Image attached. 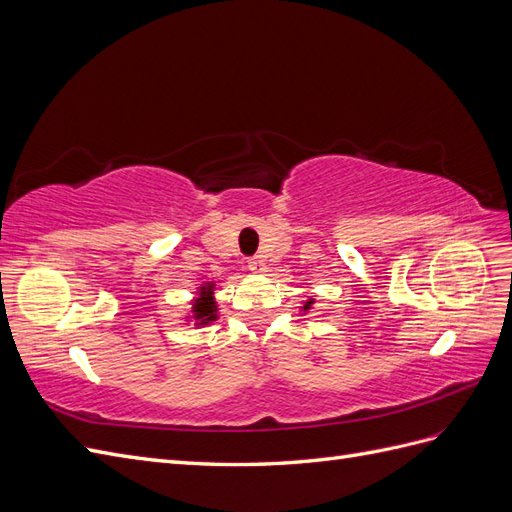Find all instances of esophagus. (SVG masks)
Masks as SVG:
<instances>
[{
	"mask_svg": "<svg viewBox=\"0 0 512 512\" xmlns=\"http://www.w3.org/2000/svg\"><path fill=\"white\" fill-rule=\"evenodd\" d=\"M247 267H250V271H254V273H265V260H262L260 256H256V258H252L250 262H247Z\"/></svg>",
	"mask_w": 512,
	"mask_h": 512,
	"instance_id": "34e87169",
	"label": "esophagus"
}]
</instances>
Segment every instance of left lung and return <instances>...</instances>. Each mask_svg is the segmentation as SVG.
Instances as JSON below:
<instances>
[{"mask_svg":"<svg viewBox=\"0 0 512 512\" xmlns=\"http://www.w3.org/2000/svg\"><path fill=\"white\" fill-rule=\"evenodd\" d=\"M314 303H316L314 299H307V301L303 303V307H301V312H309V309H312V307H314Z\"/></svg>","mask_w":512,"mask_h":512,"instance_id":"left-lung-1","label":"left lung"}]
</instances>
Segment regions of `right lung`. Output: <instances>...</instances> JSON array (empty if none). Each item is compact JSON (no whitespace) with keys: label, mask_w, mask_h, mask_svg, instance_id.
I'll list each match as a JSON object with an SVG mask.
<instances>
[{"label":"right lung","mask_w":512,"mask_h":512,"mask_svg":"<svg viewBox=\"0 0 512 512\" xmlns=\"http://www.w3.org/2000/svg\"><path fill=\"white\" fill-rule=\"evenodd\" d=\"M215 290H218V282H205L200 284L194 292V299L190 301L192 309L185 316L188 322H194V327H205L218 320V301H215Z\"/></svg>","instance_id":"right-lung-1"}]
</instances>
